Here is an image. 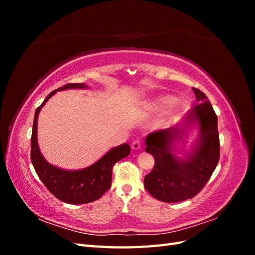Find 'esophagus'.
Segmentation results:
<instances>
[{
	"instance_id": "34e87169",
	"label": "esophagus",
	"mask_w": 255,
	"mask_h": 255,
	"mask_svg": "<svg viewBox=\"0 0 255 255\" xmlns=\"http://www.w3.org/2000/svg\"><path fill=\"white\" fill-rule=\"evenodd\" d=\"M130 146H132L133 150H139L141 148V141L139 139H136L132 142V145Z\"/></svg>"
}]
</instances>
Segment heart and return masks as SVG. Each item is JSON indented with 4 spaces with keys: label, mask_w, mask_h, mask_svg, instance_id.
I'll use <instances>...</instances> for the list:
<instances>
[{
    "label": "heart",
    "mask_w": 255,
    "mask_h": 255,
    "mask_svg": "<svg viewBox=\"0 0 255 255\" xmlns=\"http://www.w3.org/2000/svg\"><path fill=\"white\" fill-rule=\"evenodd\" d=\"M174 104V99L171 97H163L158 99L156 105L161 109H168V107H171Z\"/></svg>",
    "instance_id": "1"
}]
</instances>
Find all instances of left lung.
I'll list each match as a JSON object with an SVG mask.
<instances>
[{"label": "left lung", "mask_w": 255, "mask_h": 255, "mask_svg": "<svg viewBox=\"0 0 255 255\" xmlns=\"http://www.w3.org/2000/svg\"><path fill=\"white\" fill-rule=\"evenodd\" d=\"M192 90L197 104L184 120L189 125L197 122L200 127L195 152L187 159H177L171 152L170 143L180 135L179 127L152 132L145 138V151L154 156L155 165L144 176V187L152 197L167 203L181 202L199 194L220 157L217 115L201 90Z\"/></svg>", "instance_id": "1"}]
</instances>
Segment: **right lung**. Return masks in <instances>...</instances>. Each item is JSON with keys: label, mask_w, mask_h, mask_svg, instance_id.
I'll return each mask as SVG.
<instances>
[{"label": "right lung", "mask_w": 255, "mask_h": 255, "mask_svg": "<svg viewBox=\"0 0 255 255\" xmlns=\"http://www.w3.org/2000/svg\"><path fill=\"white\" fill-rule=\"evenodd\" d=\"M83 83L66 84L65 86L52 91L36 110L32 138H30V160L44 186L58 200L69 204H84L94 202L101 198L112 186V171L114 165L127 157L129 145L123 143L113 148L96 164L78 171H68L49 164L41 155L37 143V119L38 114L45 102L58 90L71 88H86Z\"/></svg>", "instance_id": "add662e5"}]
</instances>
